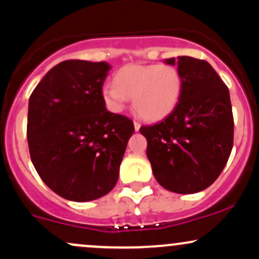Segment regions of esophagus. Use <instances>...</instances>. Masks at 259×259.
I'll return each mask as SVG.
<instances>
[{"label": "esophagus", "instance_id": "1", "mask_svg": "<svg viewBox=\"0 0 259 259\" xmlns=\"http://www.w3.org/2000/svg\"><path fill=\"white\" fill-rule=\"evenodd\" d=\"M140 126H141V124H140L139 123V121H134V127H135V130H136V132H139V130H140Z\"/></svg>", "mask_w": 259, "mask_h": 259}]
</instances>
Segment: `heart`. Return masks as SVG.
<instances>
[{
    "label": "heart",
    "mask_w": 259,
    "mask_h": 259,
    "mask_svg": "<svg viewBox=\"0 0 259 259\" xmlns=\"http://www.w3.org/2000/svg\"><path fill=\"white\" fill-rule=\"evenodd\" d=\"M183 91V76L175 65L129 64L114 75V85L107 84L102 96L113 112L123 111L133 99L135 112L145 120H159L175 108Z\"/></svg>",
    "instance_id": "b5f03b06"
}]
</instances>
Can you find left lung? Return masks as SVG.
<instances>
[{
  "label": "left lung",
  "mask_w": 259,
  "mask_h": 259,
  "mask_svg": "<svg viewBox=\"0 0 259 259\" xmlns=\"http://www.w3.org/2000/svg\"><path fill=\"white\" fill-rule=\"evenodd\" d=\"M183 76V91L170 114L140 127L159 185L177 194L207 189L233 150L234 118L228 86L208 62L187 56L168 58Z\"/></svg>",
  "instance_id": "obj_1"
}]
</instances>
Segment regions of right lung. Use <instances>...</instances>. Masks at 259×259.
Wrapping results in <instances>:
<instances>
[{"instance_id": "add662e5", "label": "right lung", "mask_w": 259, "mask_h": 259, "mask_svg": "<svg viewBox=\"0 0 259 259\" xmlns=\"http://www.w3.org/2000/svg\"><path fill=\"white\" fill-rule=\"evenodd\" d=\"M106 62L69 59L55 65L29 99L30 158L53 192L86 202L108 194L117 184L133 120L107 111Z\"/></svg>"}]
</instances>
